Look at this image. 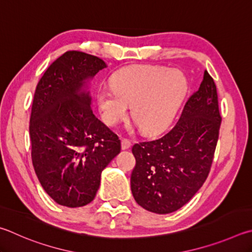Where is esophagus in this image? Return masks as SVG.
Instances as JSON below:
<instances>
[{
  "mask_svg": "<svg viewBox=\"0 0 252 252\" xmlns=\"http://www.w3.org/2000/svg\"><path fill=\"white\" fill-rule=\"evenodd\" d=\"M130 146H131V143H130L129 139H127V138L122 139V149L125 151V149H128Z\"/></svg>",
  "mask_w": 252,
  "mask_h": 252,
  "instance_id": "34e87169",
  "label": "esophagus"
}]
</instances>
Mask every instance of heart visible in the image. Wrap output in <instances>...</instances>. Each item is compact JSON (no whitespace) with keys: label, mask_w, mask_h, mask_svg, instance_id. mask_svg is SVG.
Masks as SVG:
<instances>
[{"label":"heart","mask_w":252,"mask_h":252,"mask_svg":"<svg viewBox=\"0 0 252 252\" xmlns=\"http://www.w3.org/2000/svg\"><path fill=\"white\" fill-rule=\"evenodd\" d=\"M113 87L97 92V105L103 121L116 125L128 115L146 134L169 126L187 93V79L177 69L160 66H134L112 77Z\"/></svg>","instance_id":"b5f03b06"}]
</instances>
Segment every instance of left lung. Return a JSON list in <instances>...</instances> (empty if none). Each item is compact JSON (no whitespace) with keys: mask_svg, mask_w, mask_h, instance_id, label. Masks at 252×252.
I'll return each mask as SVG.
<instances>
[{"mask_svg":"<svg viewBox=\"0 0 252 252\" xmlns=\"http://www.w3.org/2000/svg\"><path fill=\"white\" fill-rule=\"evenodd\" d=\"M221 116L214 78L204 79L168 133L135 144L130 188L136 202L155 214H170L195 196L209 175Z\"/></svg>","mask_w":252,"mask_h":252,"instance_id":"left-lung-1","label":"left lung"}]
</instances>
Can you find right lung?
I'll return each instance as SVG.
<instances>
[{
	"instance_id": "right-lung-1",
	"label": "right lung",
	"mask_w": 252,
	"mask_h": 252,
	"mask_svg": "<svg viewBox=\"0 0 252 252\" xmlns=\"http://www.w3.org/2000/svg\"><path fill=\"white\" fill-rule=\"evenodd\" d=\"M106 67L99 57L68 51L48 66L35 90L30 119L32 162L44 190L76 208L94 199L100 174L121 140L91 108L88 78Z\"/></svg>"
}]
</instances>
